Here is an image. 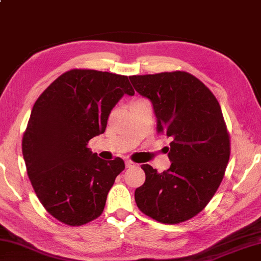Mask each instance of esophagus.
Here are the masks:
<instances>
[{
  "label": "esophagus",
  "mask_w": 261,
  "mask_h": 261,
  "mask_svg": "<svg viewBox=\"0 0 261 261\" xmlns=\"http://www.w3.org/2000/svg\"><path fill=\"white\" fill-rule=\"evenodd\" d=\"M125 164H126V167H127V168H130V167H135V166H136V164H135L134 162L129 161V159H128V161H126Z\"/></svg>",
  "instance_id": "1"
}]
</instances>
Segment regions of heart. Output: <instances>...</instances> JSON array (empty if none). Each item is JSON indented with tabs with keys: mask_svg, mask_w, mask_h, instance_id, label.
I'll return each mask as SVG.
<instances>
[{
	"mask_svg": "<svg viewBox=\"0 0 261 261\" xmlns=\"http://www.w3.org/2000/svg\"><path fill=\"white\" fill-rule=\"evenodd\" d=\"M143 99H139V100H135V102H142Z\"/></svg>",
	"mask_w": 261,
	"mask_h": 261,
	"instance_id": "1",
	"label": "heart"
}]
</instances>
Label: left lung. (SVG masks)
Instances as JSON below:
<instances>
[{"label":"left lung","mask_w":261,"mask_h":261,"mask_svg":"<svg viewBox=\"0 0 261 261\" xmlns=\"http://www.w3.org/2000/svg\"><path fill=\"white\" fill-rule=\"evenodd\" d=\"M135 90L151 100L157 132L171 138L168 170L141 166L145 182L135 190L140 211L162 223H180L203 211L225 175L230 140L220 104L188 72L129 76Z\"/></svg>","instance_id":"left-lung-1"}]
</instances>
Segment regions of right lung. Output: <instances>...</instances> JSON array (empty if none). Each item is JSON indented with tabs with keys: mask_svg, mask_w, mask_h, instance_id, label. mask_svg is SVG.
<instances>
[{
	"mask_svg": "<svg viewBox=\"0 0 261 261\" xmlns=\"http://www.w3.org/2000/svg\"><path fill=\"white\" fill-rule=\"evenodd\" d=\"M134 93L126 75L74 68L36 99L22 136V156L36 196L58 221L81 226L102 214L125 163L119 157L103 161L87 145L104 133L119 99Z\"/></svg>",
	"mask_w": 261,
	"mask_h": 261,
	"instance_id": "right-lung-1",
	"label": "right lung"
}]
</instances>
